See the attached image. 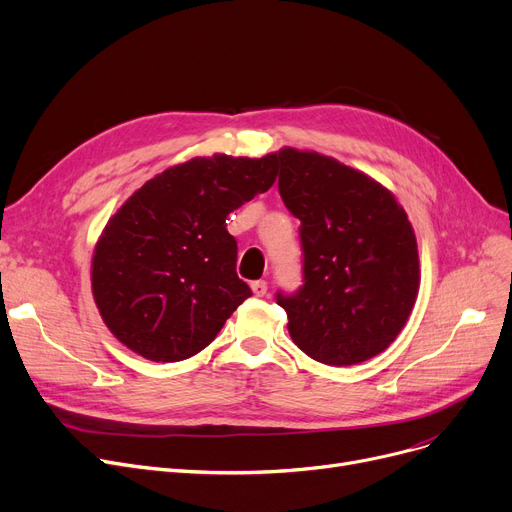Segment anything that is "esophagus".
<instances>
[{"mask_svg": "<svg viewBox=\"0 0 512 512\" xmlns=\"http://www.w3.org/2000/svg\"><path fill=\"white\" fill-rule=\"evenodd\" d=\"M251 288H253V292H255V297H265V294H267V282H265V280H255V282H251Z\"/></svg>", "mask_w": 512, "mask_h": 512, "instance_id": "34e87169", "label": "esophagus"}]
</instances>
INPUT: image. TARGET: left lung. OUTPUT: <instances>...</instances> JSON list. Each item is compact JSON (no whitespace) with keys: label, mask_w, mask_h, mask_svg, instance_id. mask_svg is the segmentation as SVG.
<instances>
[{"label":"left lung","mask_w":512,"mask_h":512,"mask_svg":"<svg viewBox=\"0 0 512 512\" xmlns=\"http://www.w3.org/2000/svg\"><path fill=\"white\" fill-rule=\"evenodd\" d=\"M278 191L299 218L303 284L276 292L305 355L355 365L382 353L407 324L419 290L417 240L394 195L340 161L276 153Z\"/></svg>","instance_id":"8db88e82"}]
</instances>
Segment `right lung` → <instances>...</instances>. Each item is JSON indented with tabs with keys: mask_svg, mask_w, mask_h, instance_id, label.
<instances>
[{
	"mask_svg": "<svg viewBox=\"0 0 512 512\" xmlns=\"http://www.w3.org/2000/svg\"><path fill=\"white\" fill-rule=\"evenodd\" d=\"M278 157H197L145 182L93 255L105 326L145 359L174 363L218 336L251 288L236 274L228 213L276 182Z\"/></svg>",
	"mask_w": 512,
	"mask_h": 512,
	"instance_id": "right-lung-1",
	"label": "right lung"
}]
</instances>
